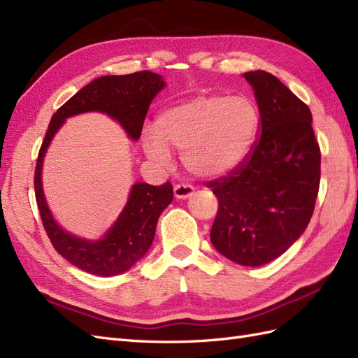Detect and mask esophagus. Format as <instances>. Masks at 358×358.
Segmentation results:
<instances>
[{
    "label": "esophagus",
    "instance_id": "esophagus-1",
    "mask_svg": "<svg viewBox=\"0 0 358 358\" xmlns=\"http://www.w3.org/2000/svg\"><path fill=\"white\" fill-rule=\"evenodd\" d=\"M192 194H194V187L190 185H177L173 187V195H176L177 199H186L192 196Z\"/></svg>",
    "mask_w": 358,
    "mask_h": 358
}]
</instances>
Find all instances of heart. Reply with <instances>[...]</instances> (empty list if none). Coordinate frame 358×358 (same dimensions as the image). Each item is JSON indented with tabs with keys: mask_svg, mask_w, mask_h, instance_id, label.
<instances>
[{
	"mask_svg": "<svg viewBox=\"0 0 358 358\" xmlns=\"http://www.w3.org/2000/svg\"><path fill=\"white\" fill-rule=\"evenodd\" d=\"M259 130V112L248 98L198 95L164 110L145 152L164 163L181 151L185 168L199 178H219L248 157Z\"/></svg>",
	"mask_w": 358,
	"mask_h": 358,
	"instance_id": "obj_1",
	"label": "heart"
}]
</instances>
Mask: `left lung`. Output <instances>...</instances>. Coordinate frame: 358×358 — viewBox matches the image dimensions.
I'll return each mask as SVG.
<instances>
[{
    "mask_svg": "<svg viewBox=\"0 0 358 358\" xmlns=\"http://www.w3.org/2000/svg\"><path fill=\"white\" fill-rule=\"evenodd\" d=\"M260 112L259 141L228 176L207 181L219 208L215 248L243 266L280 257L306 231L320 181V150L307 104L264 71L245 72Z\"/></svg>",
    "mask_w": 358,
    "mask_h": 358,
    "instance_id": "obj_1",
    "label": "left lung"
}]
</instances>
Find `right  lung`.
<instances>
[{
    "mask_svg": "<svg viewBox=\"0 0 358 358\" xmlns=\"http://www.w3.org/2000/svg\"><path fill=\"white\" fill-rule=\"evenodd\" d=\"M164 86L166 83L163 78L150 71L128 76H104L78 90L51 117L34 171L36 203L39 207L43 228L54 248L63 259L81 271L99 277H113L139 262L154 241L159 216L172 203V185L169 181L162 186L136 182L121 215L103 239H81L63 230L50 212L42 187L45 152L54 134L68 117L86 112L108 115L122 125L133 141H137L141 137L151 101Z\"/></svg>",
    "mask_w": 358,
    "mask_h": 358,
    "instance_id": "right-lung-1",
    "label": "right lung"
}]
</instances>
